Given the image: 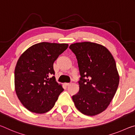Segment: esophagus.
I'll list each match as a JSON object with an SVG mask.
<instances>
[{
	"mask_svg": "<svg viewBox=\"0 0 135 135\" xmlns=\"http://www.w3.org/2000/svg\"><path fill=\"white\" fill-rule=\"evenodd\" d=\"M65 84V86H68V85H69L70 84V83H65V84Z\"/></svg>",
	"mask_w": 135,
	"mask_h": 135,
	"instance_id": "34e87169",
	"label": "esophagus"
}]
</instances>
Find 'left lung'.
Here are the masks:
<instances>
[{
  "label": "left lung",
  "instance_id": "1",
  "mask_svg": "<svg viewBox=\"0 0 135 135\" xmlns=\"http://www.w3.org/2000/svg\"><path fill=\"white\" fill-rule=\"evenodd\" d=\"M69 48L75 54L81 75L79 91L72 100L81 113L96 115L107 109L117 90L115 61L107 48L96 43H75Z\"/></svg>",
  "mask_w": 135,
  "mask_h": 135
}]
</instances>
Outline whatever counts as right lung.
<instances>
[{"label": "right lung", "instance_id": "1", "mask_svg": "<svg viewBox=\"0 0 135 135\" xmlns=\"http://www.w3.org/2000/svg\"><path fill=\"white\" fill-rule=\"evenodd\" d=\"M68 47V44L41 42L26 50L15 68V90L26 109L44 114L54 107L63 91L54 76L53 63Z\"/></svg>", "mask_w": 135, "mask_h": 135}]
</instances>
